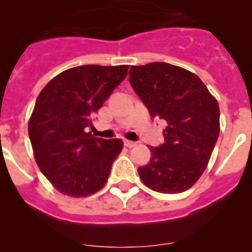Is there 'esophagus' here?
<instances>
[{"instance_id":"obj_1","label":"esophagus","mask_w":252,"mask_h":252,"mask_svg":"<svg viewBox=\"0 0 252 252\" xmlns=\"http://www.w3.org/2000/svg\"><path fill=\"white\" fill-rule=\"evenodd\" d=\"M124 145L127 146V148H133V146H136V142H135V141H130V140H125Z\"/></svg>"}]
</instances>
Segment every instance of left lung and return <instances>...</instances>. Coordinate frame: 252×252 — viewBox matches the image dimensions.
Returning a JSON list of instances; mask_svg holds the SVG:
<instances>
[{"label": "left lung", "instance_id": "1", "mask_svg": "<svg viewBox=\"0 0 252 252\" xmlns=\"http://www.w3.org/2000/svg\"><path fill=\"white\" fill-rule=\"evenodd\" d=\"M130 84L153 119L164 120V144L137 169L146 187L175 194L197 182L220 135V107L203 82L168 63L131 66Z\"/></svg>", "mask_w": 252, "mask_h": 252}]
</instances>
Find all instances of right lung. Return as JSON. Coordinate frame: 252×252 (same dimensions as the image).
Masks as SVG:
<instances>
[{"label":"right lung","mask_w":252,"mask_h":252,"mask_svg":"<svg viewBox=\"0 0 252 252\" xmlns=\"http://www.w3.org/2000/svg\"><path fill=\"white\" fill-rule=\"evenodd\" d=\"M127 69L75 66L53 78L37 95L29 137L40 170L60 193L87 197L106 184L122 140L99 139L87 131Z\"/></svg>","instance_id":"obj_1"}]
</instances>
